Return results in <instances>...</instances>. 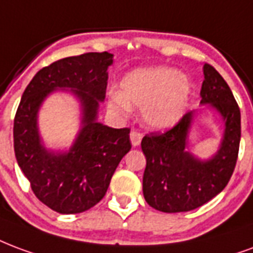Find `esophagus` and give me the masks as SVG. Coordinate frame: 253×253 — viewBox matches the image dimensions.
Masks as SVG:
<instances>
[{
    "label": "esophagus",
    "instance_id": "34e87169",
    "mask_svg": "<svg viewBox=\"0 0 253 253\" xmlns=\"http://www.w3.org/2000/svg\"><path fill=\"white\" fill-rule=\"evenodd\" d=\"M130 139H131V145L132 146H139L142 141V134L141 132L135 131V130H132L131 134H130Z\"/></svg>",
    "mask_w": 253,
    "mask_h": 253
}]
</instances>
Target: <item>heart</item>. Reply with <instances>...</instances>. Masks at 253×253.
<instances>
[{"label": "heart", "mask_w": 253, "mask_h": 253, "mask_svg": "<svg viewBox=\"0 0 253 253\" xmlns=\"http://www.w3.org/2000/svg\"><path fill=\"white\" fill-rule=\"evenodd\" d=\"M119 88V92L110 93L108 110L126 117L131 106L142 107V119L154 130L173 127L185 114L192 93L188 78L166 65L131 71L122 79Z\"/></svg>", "instance_id": "obj_1"}]
</instances>
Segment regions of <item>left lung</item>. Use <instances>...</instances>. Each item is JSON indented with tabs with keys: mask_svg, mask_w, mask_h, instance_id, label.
Segmentation results:
<instances>
[{
	"mask_svg": "<svg viewBox=\"0 0 253 253\" xmlns=\"http://www.w3.org/2000/svg\"><path fill=\"white\" fill-rule=\"evenodd\" d=\"M201 104H209L224 122L220 149L212 158L201 161L188 149V135L194 111L164 134H150L142 139L146 157L143 196L146 203L160 212H189L201 207L225 188L236 166L241 125L240 108L229 85L212 65H204Z\"/></svg>",
	"mask_w": 253,
	"mask_h": 253,
	"instance_id": "1",
	"label": "left lung"
}]
</instances>
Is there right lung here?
<instances>
[{
    "label": "right lung",
    "mask_w": 253,
    "mask_h": 253,
    "mask_svg": "<svg viewBox=\"0 0 253 253\" xmlns=\"http://www.w3.org/2000/svg\"><path fill=\"white\" fill-rule=\"evenodd\" d=\"M112 53L88 52L57 60L40 69L28 84L13 127L14 154L33 193L52 211L75 214L104 197L121 160L131 149L130 128L99 123V103L106 98ZM69 89L80 99L82 128L68 152L56 153L41 143L37 114L46 96Z\"/></svg>",
    "instance_id": "right-lung-1"
}]
</instances>
